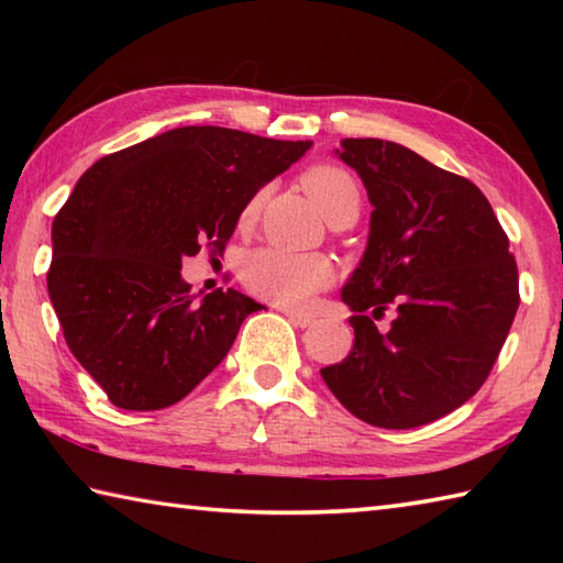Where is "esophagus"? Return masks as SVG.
Returning a JSON list of instances; mask_svg holds the SVG:
<instances>
[{
  "instance_id": "34e87169",
  "label": "esophagus",
  "mask_w": 563,
  "mask_h": 563,
  "mask_svg": "<svg viewBox=\"0 0 563 563\" xmlns=\"http://www.w3.org/2000/svg\"><path fill=\"white\" fill-rule=\"evenodd\" d=\"M283 316L288 318L295 328H310L312 322H316V318L310 316V312L305 310H292V308H283Z\"/></svg>"
}]
</instances>
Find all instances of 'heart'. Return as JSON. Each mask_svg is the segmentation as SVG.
<instances>
[{
  "label": "heart",
  "mask_w": 563,
  "mask_h": 563,
  "mask_svg": "<svg viewBox=\"0 0 563 563\" xmlns=\"http://www.w3.org/2000/svg\"><path fill=\"white\" fill-rule=\"evenodd\" d=\"M302 186L320 206L328 221L340 216H357L360 188L345 168L332 164L310 166L302 174ZM263 190L243 206L241 223H251L261 211ZM335 278L332 263L318 253H290L280 247H258L243 263V283L253 295L278 305H300Z\"/></svg>",
  "instance_id": "1"
}]
</instances>
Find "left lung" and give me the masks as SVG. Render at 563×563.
I'll list each match as a JSON object with an SVG mask.
<instances>
[{"label":"left lung","instance_id":"1","mask_svg":"<svg viewBox=\"0 0 563 563\" xmlns=\"http://www.w3.org/2000/svg\"><path fill=\"white\" fill-rule=\"evenodd\" d=\"M373 203L365 255L342 288L355 345L320 375L385 430L434 422L489 377L519 308L509 238L479 188L383 139L338 151ZM389 309L390 330L374 325Z\"/></svg>","mask_w":563,"mask_h":563}]
</instances>
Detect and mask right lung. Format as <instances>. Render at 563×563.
<instances>
[{
    "instance_id": "obj_1",
    "label": "right lung",
    "mask_w": 563,
    "mask_h": 563,
    "mask_svg": "<svg viewBox=\"0 0 563 563\" xmlns=\"http://www.w3.org/2000/svg\"><path fill=\"white\" fill-rule=\"evenodd\" d=\"M310 141L184 126L99 158L52 223L46 288L64 340L121 409L184 399L263 305L233 288L196 300L180 261L223 255L243 206Z\"/></svg>"
}]
</instances>
